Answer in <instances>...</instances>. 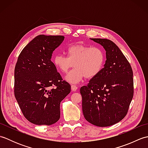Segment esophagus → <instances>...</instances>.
Here are the masks:
<instances>
[{"label": "esophagus", "mask_w": 148, "mask_h": 148, "mask_svg": "<svg viewBox=\"0 0 148 148\" xmlns=\"http://www.w3.org/2000/svg\"><path fill=\"white\" fill-rule=\"evenodd\" d=\"M77 89V86L76 85H74V84H72V85H71V90L73 91V92L76 91Z\"/></svg>", "instance_id": "34e87169"}]
</instances>
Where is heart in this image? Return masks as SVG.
<instances>
[{
  "mask_svg": "<svg viewBox=\"0 0 148 148\" xmlns=\"http://www.w3.org/2000/svg\"><path fill=\"white\" fill-rule=\"evenodd\" d=\"M67 56L56 54L53 59L55 67L62 73H67L74 66V69L65 77L69 83L76 84L84 77L92 79L98 75L105 64V54L99 47L76 44L66 49Z\"/></svg>",
  "mask_w": 148,
  "mask_h": 148,
  "instance_id": "heart-1",
  "label": "heart"
}]
</instances>
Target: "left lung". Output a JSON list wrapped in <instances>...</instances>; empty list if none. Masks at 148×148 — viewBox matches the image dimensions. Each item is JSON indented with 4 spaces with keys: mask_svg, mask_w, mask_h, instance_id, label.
I'll return each mask as SVG.
<instances>
[{
    "mask_svg": "<svg viewBox=\"0 0 148 148\" xmlns=\"http://www.w3.org/2000/svg\"><path fill=\"white\" fill-rule=\"evenodd\" d=\"M106 51L104 67L80 88L86 120L95 126L109 127L127 115L134 96L133 71L130 63L111 40L91 39Z\"/></svg>",
    "mask_w": 148,
    "mask_h": 148,
    "instance_id": "obj_1",
    "label": "left lung"
}]
</instances>
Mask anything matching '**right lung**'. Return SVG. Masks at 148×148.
Listing matches in <instances>:
<instances>
[{"label":"right lung","mask_w":148,"mask_h":148,"mask_svg":"<svg viewBox=\"0 0 148 148\" xmlns=\"http://www.w3.org/2000/svg\"><path fill=\"white\" fill-rule=\"evenodd\" d=\"M62 36L39 35L20 53L14 69V96L23 116L32 123L54 124L60 117V102L71 92L51 61Z\"/></svg>","instance_id":"1"}]
</instances>
